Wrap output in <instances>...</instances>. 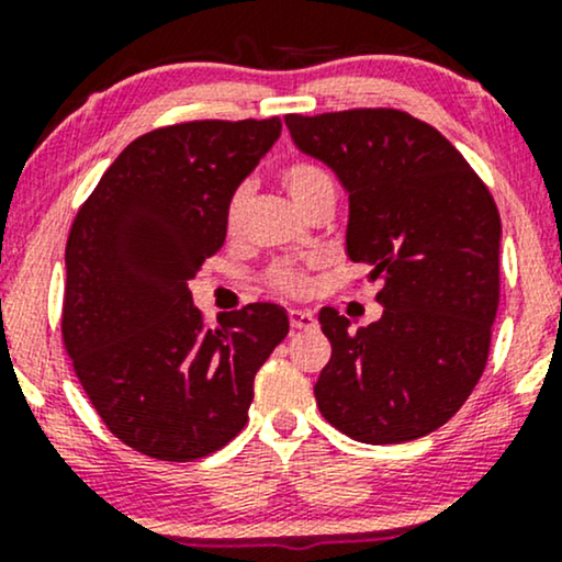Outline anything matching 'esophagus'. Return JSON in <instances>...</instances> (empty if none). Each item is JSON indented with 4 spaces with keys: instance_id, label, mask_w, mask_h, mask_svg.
I'll list each match as a JSON object with an SVG mask.
<instances>
[{
    "instance_id": "1",
    "label": "esophagus",
    "mask_w": 562,
    "mask_h": 562,
    "mask_svg": "<svg viewBox=\"0 0 562 562\" xmlns=\"http://www.w3.org/2000/svg\"><path fill=\"white\" fill-rule=\"evenodd\" d=\"M288 317H290V327H293V330H314V327H317V319H314L312 312H301V308H293Z\"/></svg>"
}]
</instances>
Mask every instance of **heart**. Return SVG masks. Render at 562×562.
I'll return each instance as SVG.
<instances>
[{
	"label": "heart",
	"mask_w": 562,
	"mask_h": 562,
	"mask_svg": "<svg viewBox=\"0 0 562 562\" xmlns=\"http://www.w3.org/2000/svg\"><path fill=\"white\" fill-rule=\"evenodd\" d=\"M280 184L285 187L290 200L295 203V209H306V205L317 203L322 198L335 200V179L325 166L317 164L312 158H299L290 160L280 169ZM245 205H248V190L240 187L235 190V195L227 203V227L237 229L240 227V218L245 214ZM269 288L277 293L285 295H303L308 290V261H277L267 274Z\"/></svg>",
	"instance_id": "b5f03b06"
}]
</instances>
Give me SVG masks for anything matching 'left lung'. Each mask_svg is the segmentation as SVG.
Returning a JSON list of instances; mask_svg holds the SVG:
<instances>
[{"instance_id":"obj_1","label":"left lung","mask_w":562,"mask_h":562,"mask_svg":"<svg viewBox=\"0 0 562 562\" xmlns=\"http://www.w3.org/2000/svg\"><path fill=\"white\" fill-rule=\"evenodd\" d=\"M295 147L348 192L346 254L380 280L383 317L351 330L319 312L333 357L314 396L362 443L434 434L483 375L499 306L502 224L492 192L451 142L393 108L285 115Z\"/></svg>"}]
</instances>
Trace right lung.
Listing matches in <instances>:
<instances>
[{"mask_svg": "<svg viewBox=\"0 0 562 562\" xmlns=\"http://www.w3.org/2000/svg\"><path fill=\"white\" fill-rule=\"evenodd\" d=\"M280 119L187 121L142 134L102 173L66 245L63 344L108 430L192 462L248 423L254 378L290 322L274 303L205 327L187 282L227 237V203Z\"/></svg>", "mask_w": 562, "mask_h": 562, "instance_id": "right-lung-1", "label": "right lung"}]
</instances>
